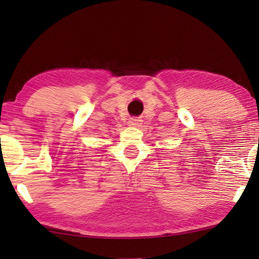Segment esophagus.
Masks as SVG:
<instances>
[{
    "mask_svg": "<svg viewBox=\"0 0 259 259\" xmlns=\"http://www.w3.org/2000/svg\"><path fill=\"white\" fill-rule=\"evenodd\" d=\"M128 125L129 126H140L142 125V120L139 117H131V119L128 121Z\"/></svg>",
    "mask_w": 259,
    "mask_h": 259,
    "instance_id": "34e87169",
    "label": "esophagus"
}]
</instances>
